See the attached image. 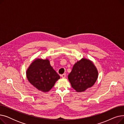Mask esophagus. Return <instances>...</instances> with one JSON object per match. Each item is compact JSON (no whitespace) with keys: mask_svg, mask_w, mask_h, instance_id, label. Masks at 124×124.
Segmentation results:
<instances>
[{"mask_svg":"<svg viewBox=\"0 0 124 124\" xmlns=\"http://www.w3.org/2000/svg\"><path fill=\"white\" fill-rule=\"evenodd\" d=\"M61 76L62 78H65V77H66V74H65V73H64V74L61 75Z\"/></svg>","mask_w":124,"mask_h":124,"instance_id":"1","label":"esophagus"}]
</instances>
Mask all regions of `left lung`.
Segmentation results:
<instances>
[{
	"instance_id": "left-lung-1",
	"label": "left lung",
	"mask_w": 124,
	"mask_h": 124,
	"mask_svg": "<svg viewBox=\"0 0 124 124\" xmlns=\"http://www.w3.org/2000/svg\"><path fill=\"white\" fill-rule=\"evenodd\" d=\"M98 72L92 61L82 59L74 64L68 79L76 92H81L92 87L96 82Z\"/></svg>"
}]
</instances>
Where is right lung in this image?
Listing matches in <instances>:
<instances>
[{
    "mask_svg": "<svg viewBox=\"0 0 124 124\" xmlns=\"http://www.w3.org/2000/svg\"><path fill=\"white\" fill-rule=\"evenodd\" d=\"M29 82L38 90L47 92L54 85L60 76L50 65L48 59H37L32 62L27 71Z\"/></svg>",
    "mask_w": 124,
    "mask_h": 124,
    "instance_id": "obj_1",
    "label": "right lung"
}]
</instances>
